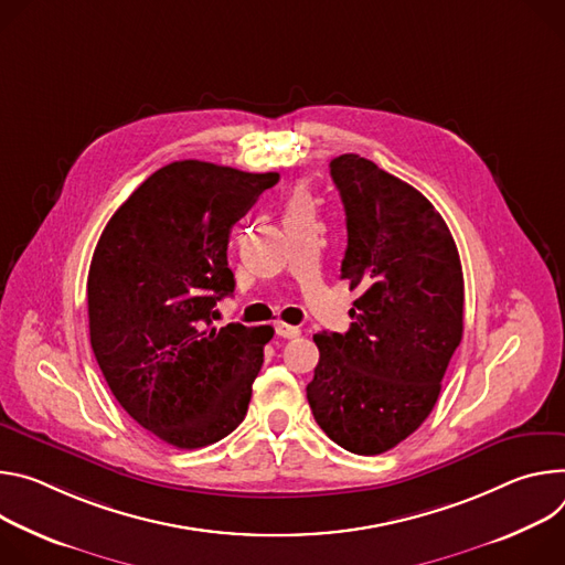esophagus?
Masks as SVG:
<instances>
[{"label": "esophagus", "mask_w": 565, "mask_h": 565, "mask_svg": "<svg viewBox=\"0 0 565 565\" xmlns=\"http://www.w3.org/2000/svg\"><path fill=\"white\" fill-rule=\"evenodd\" d=\"M276 334L278 337H282V339H296V337H300V328H296V326H287V323H276Z\"/></svg>", "instance_id": "esophagus-1"}]
</instances>
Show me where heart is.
I'll return each instance as SVG.
<instances>
[{
  "label": "heart",
  "mask_w": 565,
  "mask_h": 565,
  "mask_svg": "<svg viewBox=\"0 0 565 565\" xmlns=\"http://www.w3.org/2000/svg\"><path fill=\"white\" fill-rule=\"evenodd\" d=\"M298 202H307V198H305L302 193H296V195H294V200H291V204H298Z\"/></svg>",
  "instance_id": "heart-1"
}]
</instances>
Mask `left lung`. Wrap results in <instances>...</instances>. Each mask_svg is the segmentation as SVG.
Masks as SVG:
<instances>
[{
  "instance_id": "8db88e82",
  "label": "left lung",
  "mask_w": 565,
  "mask_h": 565,
  "mask_svg": "<svg viewBox=\"0 0 565 565\" xmlns=\"http://www.w3.org/2000/svg\"><path fill=\"white\" fill-rule=\"evenodd\" d=\"M345 209L341 280L359 291L345 334H315L307 402L332 443L377 456L430 415L462 341L465 280L443 215L413 185L359 154L330 163Z\"/></svg>"
}]
</instances>
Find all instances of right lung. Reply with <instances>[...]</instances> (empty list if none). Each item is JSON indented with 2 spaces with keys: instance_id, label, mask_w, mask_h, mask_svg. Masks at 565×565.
Wrapping results in <instances>:
<instances>
[{
  "instance_id": "1",
  "label": "right lung",
  "mask_w": 565,
  "mask_h": 565,
  "mask_svg": "<svg viewBox=\"0 0 565 565\" xmlns=\"http://www.w3.org/2000/svg\"><path fill=\"white\" fill-rule=\"evenodd\" d=\"M278 172L174 161L107 222L89 267V339L103 377L137 424L177 449L220 443L244 419L271 326L213 328L235 289L233 224Z\"/></svg>"
}]
</instances>
